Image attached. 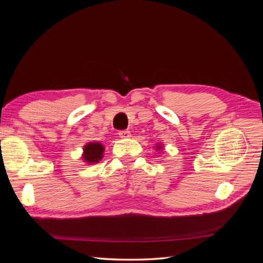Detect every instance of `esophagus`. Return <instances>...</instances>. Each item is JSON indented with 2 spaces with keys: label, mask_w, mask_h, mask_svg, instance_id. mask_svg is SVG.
<instances>
[{
  "label": "esophagus",
  "mask_w": 263,
  "mask_h": 263,
  "mask_svg": "<svg viewBox=\"0 0 263 263\" xmlns=\"http://www.w3.org/2000/svg\"><path fill=\"white\" fill-rule=\"evenodd\" d=\"M118 135H119V137H121V138H129L130 137V132L128 129L119 130Z\"/></svg>",
  "instance_id": "esophagus-1"
}]
</instances>
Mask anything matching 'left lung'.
<instances>
[{
    "label": "left lung",
    "mask_w": 263,
    "mask_h": 263,
    "mask_svg": "<svg viewBox=\"0 0 263 263\" xmlns=\"http://www.w3.org/2000/svg\"><path fill=\"white\" fill-rule=\"evenodd\" d=\"M157 148H159V149H160V148H161V147H160V146H158V147H157Z\"/></svg>",
    "instance_id": "8db88e82"
}]
</instances>
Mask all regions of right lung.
Segmentation results:
<instances>
[{
	"label": "right lung",
	"mask_w": 263,
	"mask_h": 263,
	"mask_svg": "<svg viewBox=\"0 0 263 263\" xmlns=\"http://www.w3.org/2000/svg\"><path fill=\"white\" fill-rule=\"evenodd\" d=\"M83 150L84 160L89 163H97L102 159L104 148L99 142H89V144L84 146Z\"/></svg>",
	"instance_id": "1"
}]
</instances>
